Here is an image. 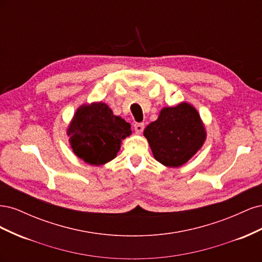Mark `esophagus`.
I'll return each instance as SVG.
<instances>
[{"instance_id": "obj_1", "label": "esophagus", "mask_w": 262, "mask_h": 262, "mask_svg": "<svg viewBox=\"0 0 262 262\" xmlns=\"http://www.w3.org/2000/svg\"><path fill=\"white\" fill-rule=\"evenodd\" d=\"M134 130H136L137 133H141L144 130V123L142 122H136L134 123Z\"/></svg>"}]
</instances>
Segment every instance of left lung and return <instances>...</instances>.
I'll return each mask as SVG.
<instances>
[{"instance_id": "obj_1", "label": "left lung", "mask_w": 262, "mask_h": 262, "mask_svg": "<svg viewBox=\"0 0 262 262\" xmlns=\"http://www.w3.org/2000/svg\"><path fill=\"white\" fill-rule=\"evenodd\" d=\"M144 136L157 162L179 167L202 146L205 131L196 110L182 102L162 109L157 120L145 128Z\"/></svg>"}]
</instances>
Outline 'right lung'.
Listing matches in <instances>:
<instances>
[{
  "mask_svg": "<svg viewBox=\"0 0 262 262\" xmlns=\"http://www.w3.org/2000/svg\"><path fill=\"white\" fill-rule=\"evenodd\" d=\"M131 125L115 116L106 104L96 102L77 110L69 128L73 152L91 165L114 160L121 140L131 134Z\"/></svg>",
  "mask_w": 262,
  "mask_h": 262,
  "instance_id": "1",
  "label": "right lung"
}]
</instances>
